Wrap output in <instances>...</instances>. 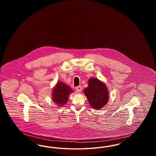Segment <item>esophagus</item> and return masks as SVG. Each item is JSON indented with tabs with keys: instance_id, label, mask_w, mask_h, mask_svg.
<instances>
[{
	"instance_id": "obj_1",
	"label": "esophagus",
	"mask_w": 156,
	"mask_h": 156,
	"mask_svg": "<svg viewBox=\"0 0 156 156\" xmlns=\"http://www.w3.org/2000/svg\"><path fill=\"white\" fill-rule=\"evenodd\" d=\"M82 87L81 85L78 86V87H76V91L77 92H81L82 91Z\"/></svg>"
}]
</instances>
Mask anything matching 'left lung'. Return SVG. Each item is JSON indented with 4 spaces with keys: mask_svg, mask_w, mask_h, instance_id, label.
Instances as JSON below:
<instances>
[{
    "mask_svg": "<svg viewBox=\"0 0 156 156\" xmlns=\"http://www.w3.org/2000/svg\"><path fill=\"white\" fill-rule=\"evenodd\" d=\"M90 106L95 109H99L108 103L109 92L104 82L95 78H91L88 87L83 90Z\"/></svg>",
    "mask_w": 156,
    "mask_h": 156,
    "instance_id": "left-lung-1",
    "label": "left lung"
}]
</instances>
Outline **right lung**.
Wrapping results in <instances>:
<instances>
[{
	"instance_id": "obj_1",
	"label": "right lung",
	"mask_w": 156,
	"mask_h": 156,
	"mask_svg": "<svg viewBox=\"0 0 156 156\" xmlns=\"http://www.w3.org/2000/svg\"><path fill=\"white\" fill-rule=\"evenodd\" d=\"M73 92V89L69 86L62 82L58 81L52 90V101L59 106H62L66 104L69 94Z\"/></svg>"
}]
</instances>
